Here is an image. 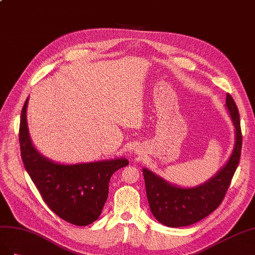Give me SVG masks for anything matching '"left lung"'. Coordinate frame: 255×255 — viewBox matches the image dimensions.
Segmentation results:
<instances>
[{
  "label": "left lung",
  "instance_id": "obj_1",
  "mask_svg": "<svg viewBox=\"0 0 255 255\" xmlns=\"http://www.w3.org/2000/svg\"><path fill=\"white\" fill-rule=\"evenodd\" d=\"M227 108L235 127V146L223 168L206 183L192 188L172 185L147 169H143L150 212L166 227H188L212 214L222 203L242 154L243 135L238 109L230 94Z\"/></svg>",
  "mask_w": 255,
  "mask_h": 255
}]
</instances>
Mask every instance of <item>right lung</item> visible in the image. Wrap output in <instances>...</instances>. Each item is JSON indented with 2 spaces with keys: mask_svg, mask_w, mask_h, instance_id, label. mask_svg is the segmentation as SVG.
Listing matches in <instances>:
<instances>
[{
  "mask_svg": "<svg viewBox=\"0 0 255 255\" xmlns=\"http://www.w3.org/2000/svg\"><path fill=\"white\" fill-rule=\"evenodd\" d=\"M28 97L21 111L19 142L26 172L48 207L63 220L85 227L98 219L108 199L113 173L129 164L126 158L77 164L51 161L32 144L26 122Z\"/></svg>",
  "mask_w": 255,
  "mask_h": 255,
  "instance_id": "right-lung-1",
  "label": "right lung"
}]
</instances>
